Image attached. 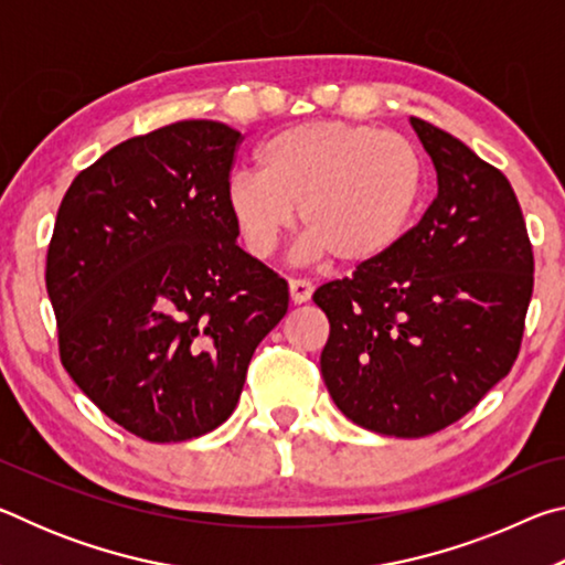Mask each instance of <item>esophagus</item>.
<instances>
[{
  "label": "esophagus",
  "mask_w": 565,
  "mask_h": 565,
  "mask_svg": "<svg viewBox=\"0 0 565 565\" xmlns=\"http://www.w3.org/2000/svg\"><path fill=\"white\" fill-rule=\"evenodd\" d=\"M289 294H291L294 303H306L311 299L313 286H311V281H306V279H289Z\"/></svg>",
  "instance_id": "obj_1"
}]
</instances>
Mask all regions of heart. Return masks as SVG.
<instances>
[{
	"mask_svg": "<svg viewBox=\"0 0 565 565\" xmlns=\"http://www.w3.org/2000/svg\"><path fill=\"white\" fill-rule=\"evenodd\" d=\"M259 171L238 169L226 206L248 254L269 256L291 232L294 209L309 256L361 266L391 252L424 196L414 141L351 121H311L271 134Z\"/></svg>",
	"mask_w": 565,
	"mask_h": 565,
	"instance_id": "b5f03b06",
	"label": "heart"
}]
</instances>
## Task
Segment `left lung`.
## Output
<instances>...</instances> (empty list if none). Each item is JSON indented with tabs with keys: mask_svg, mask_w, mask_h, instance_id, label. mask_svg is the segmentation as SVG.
<instances>
[{
	"mask_svg": "<svg viewBox=\"0 0 565 565\" xmlns=\"http://www.w3.org/2000/svg\"><path fill=\"white\" fill-rule=\"evenodd\" d=\"M438 194L416 226L313 294L329 317L321 376L369 431L420 438L456 424L519 359L533 248L509 179L463 141L411 117Z\"/></svg>",
	"mask_w": 565,
	"mask_h": 565,
	"instance_id": "obj_1",
	"label": "left lung"
}]
</instances>
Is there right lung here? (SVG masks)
<instances>
[{
	"label": "right lung",
	"instance_id": "obj_1",
	"mask_svg": "<svg viewBox=\"0 0 565 565\" xmlns=\"http://www.w3.org/2000/svg\"><path fill=\"white\" fill-rule=\"evenodd\" d=\"M242 134L167 124L66 189L46 252L60 359L102 414L151 444L222 426L289 286L242 252L226 184Z\"/></svg>",
	"mask_w": 565,
	"mask_h": 565
}]
</instances>
